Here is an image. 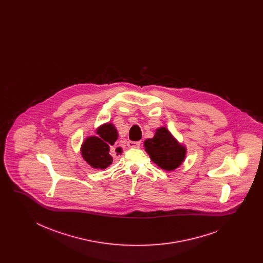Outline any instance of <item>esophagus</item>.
<instances>
[{
    "label": "esophagus",
    "instance_id": "esophagus-1",
    "mask_svg": "<svg viewBox=\"0 0 263 263\" xmlns=\"http://www.w3.org/2000/svg\"><path fill=\"white\" fill-rule=\"evenodd\" d=\"M141 145V142H134V141H129L127 143L128 148H139Z\"/></svg>",
    "mask_w": 263,
    "mask_h": 263
}]
</instances>
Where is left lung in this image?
<instances>
[{"instance_id":"obj_1","label":"left lung","mask_w":263,"mask_h":263,"mask_svg":"<svg viewBox=\"0 0 263 263\" xmlns=\"http://www.w3.org/2000/svg\"><path fill=\"white\" fill-rule=\"evenodd\" d=\"M144 147L152 162L166 172L179 167L187 153L186 146L179 143L165 126L157 128L154 137L144 141Z\"/></svg>"}]
</instances>
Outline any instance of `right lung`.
<instances>
[{
  "mask_svg": "<svg viewBox=\"0 0 263 263\" xmlns=\"http://www.w3.org/2000/svg\"><path fill=\"white\" fill-rule=\"evenodd\" d=\"M97 136H88L81 146L82 158L92 168L104 170L111 165L112 157L109 154L110 146L118 139V132L111 122H106L96 129ZM115 152L122 154V148L117 147Z\"/></svg>",
  "mask_w": 263,
  "mask_h": 263,
  "instance_id": "right-lung-1",
  "label": "right lung"
}]
</instances>
